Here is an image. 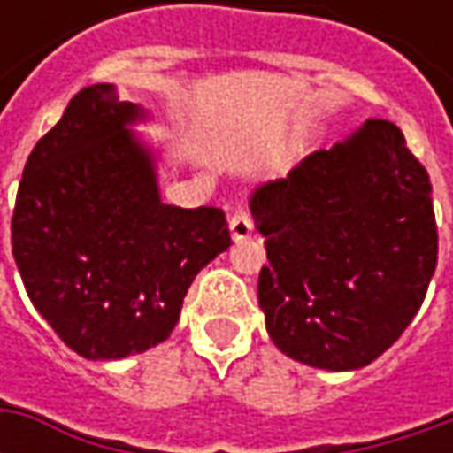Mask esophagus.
<instances>
[{
  "label": "esophagus",
  "mask_w": 453,
  "mask_h": 453,
  "mask_svg": "<svg viewBox=\"0 0 453 453\" xmlns=\"http://www.w3.org/2000/svg\"><path fill=\"white\" fill-rule=\"evenodd\" d=\"M229 232H232L234 242H247L254 232L252 217L247 211H236L234 217L229 219Z\"/></svg>",
  "instance_id": "1"
}]
</instances>
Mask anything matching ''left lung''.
<instances>
[{
    "label": "left lung",
    "mask_w": 453,
    "mask_h": 453,
    "mask_svg": "<svg viewBox=\"0 0 453 453\" xmlns=\"http://www.w3.org/2000/svg\"><path fill=\"white\" fill-rule=\"evenodd\" d=\"M270 265L257 297L272 342L322 371L371 365L426 297L439 236L431 181L388 120H365L250 196Z\"/></svg>",
    "instance_id": "1"
}]
</instances>
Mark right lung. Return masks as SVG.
Segmentation results:
<instances>
[{"instance_id":"obj_1","label":"right lung","mask_w":453,"mask_h":453,"mask_svg":"<svg viewBox=\"0 0 453 453\" xmlns=\"http://www.w3.org/2000/svg\"><path fill=\"white\" fill-rule=\"evenodd\" d=\"M149 120L113 82L80 90L17 191L12 254L27 295L88 360L164 342L194 277L232 244L221 209L161 201V150L135 131Z\"/></svg>"}]
</instances>
